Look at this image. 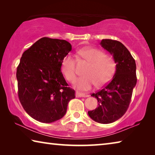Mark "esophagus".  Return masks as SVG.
I'll return each mask as SVG.
<instances>
[{
  "instance_id": "34e87169",
  "label": "esophagus",
  "mask_w": 155,
  "mask_h": 155,
  "mask_svg": "<svg viewBox=\"0 0 155 155\" xmlns=\"http://www.w3.org/2000/svg\"><path fill=\"white\" fill-rule=\"evenodd\" d=\"M76 96L78 97H87L88 95L86 93H79V92H76Z\"/></svg>"
}]
</instances>
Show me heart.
I'll return each instance as SVG.
<instances>
[{"label": "heart", "mask_w": 155, "mask_h": 155, "mask_svg": "<svg viewBox=\"0 0 155 155\" xmlns=\"http://www.w3.org/2000/svg\"><path fill=\"white\" fill-rule=\"evenodd\" d=\"M78 56L89 63L82 76L76 80L75 86L80 90L88 91L96 85L102 87L109 83L116 71L114 59L97 48H85L78 51ZM61 70L67 81L73 82L76 78V61L71 54L62 59Z\"/></svg>", "instance_id": "obj_1"}]
</instances>
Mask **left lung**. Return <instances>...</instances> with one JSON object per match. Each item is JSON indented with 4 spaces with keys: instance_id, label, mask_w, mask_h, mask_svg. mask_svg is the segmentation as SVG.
Wrapping results in <instances>:
<instances>
[{
    "instance_id": "8db88e82",
    "label": "left lung",
    "mask_w": 155,
    "mask_h": 155,
    "mask_svg": "<svg viewBox=\"0 0 155 155\" xmlns=\"http://www.w3.org/2000/svg\"><path fill=\"white\" fill-rule=\"evenodd\" d=\"M100 44L112 54L116 69L110 82L91 94L98 101V107L88 114L97 123L109 124L120 118L128 109L137 83L136 64L129 51L118 41L102 39Z\"/></svg>"
}]
</instances>
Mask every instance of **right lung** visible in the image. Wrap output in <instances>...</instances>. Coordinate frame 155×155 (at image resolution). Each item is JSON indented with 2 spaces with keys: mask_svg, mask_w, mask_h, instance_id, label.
Returning a JSON list of instances; mask_svg holds the SVG:
<instances>
[{
  "mask_svg": "<svg viewBox=\"0 0 155 155\" xmlns=\"http://www.w3.org/2000/svg\"><path fill=\"white\" fill-rule=\"evenodd\" d=\"M71 50L67 41L43 37L21 56L16 72L18 97L35 120L43 123L59 120L75 97L61 70L62 58Z\"/></svg>",
  "mask_w": 155,
  "mask_h": 155,
  "instance_id": "add662e5",
  "label": "right lung"
}]
</instances>
